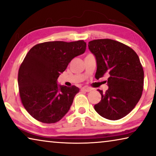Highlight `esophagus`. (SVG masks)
Masks as SVG:
<instances>
[{"label": "esophagus", "mask_w": 156, "mask_h": 156, "mask_svg": "<svg viewBox=\"0 0 156 156\" xmlns=\"http://www.w3.org/2000/svg\"><path fill=\"white\" fill-rule=\"evenodd\" d=\"M92 90L91 88L90 87H83L82 89V91H87V92H89V91H91Z\"/></svg>", "instance_id": "esophagus-1"}]
</instances>
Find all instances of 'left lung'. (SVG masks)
Returning <instances> with one entry per match:
<instances>
[{"label": "left lung", "mask_w": 156, "mask_h": 156, "mask_svg": "<svg viewBox=\"0 0 156 156\" xmlns=\"http://www.w3.org/2000/svg\"><path fill=\"white\" fill-rule=\"evenodd\" d=\"M96 57L97 80L107 74L108 89L98 90L101 100L94 109L104 118L117 120L125 117L141 98L144 86V69L134 50L117 41L104 39L88 44Z\"/></svg>", "instance_id": "8db88e82"}]
</instances>
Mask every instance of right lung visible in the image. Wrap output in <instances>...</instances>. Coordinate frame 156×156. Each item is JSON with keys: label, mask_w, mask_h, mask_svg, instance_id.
Masks as SVG:
<instances>
[{"label": "right lung", "mask_w": 156, "mask_h": 156, "mask_svg": "<svg viewBox=\"0 0 156 156\" xmlns=\"http://www.w3.org/2000/svg\"><path fill=\"white\" fill-rule=\"evenodd\" d=\"M87 48L83 40L48 41L35 45L18 72L20 98L27 111L43 123H55L69 111L78 87L58 85L57 80L74 58Z\"/></svg>", "instance_id": "1"}]
</instances>
